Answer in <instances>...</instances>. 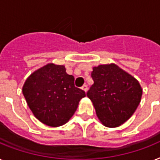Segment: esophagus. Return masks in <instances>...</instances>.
Here are the masks:
<instances>
[{"mask_svg":"<svg viewBox=\"0 0 160 160\" xmlns=\"http://www.w3.org/2000/svg\"><path fill=\"white\" fill-rule=\"evenodd\" d=\"M81 89H82L83 90H84V91L86 92V91H87V89H88V86H87V84H84V85H83V86L81 87Z\"/></svg>","mask_w":160,"mask_h":160,"instance_id":"34e87169","label":"esophagus"}]
</instances>
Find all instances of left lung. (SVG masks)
Listing matches in <instances>:
<instances>
[{"mask_svg": "<svg viewBox=\"0 0 160 160\" xmlns=\"http://www.w3.org/2000/svg\"><path fill=\"white\" fill-rule=\"evenodd\" d=\"M93 84L87 92L98 119L108 127H117L127 121L138 107L142 89L133 76L115 64L93 68Z\"/></svg>", "mask_w": 160, "mask_h": 160, "instance_id": "left-lung-1", "label": "left lung"}]
</instances>
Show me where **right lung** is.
Here are the masks:
<instances>
[{
	"instance_id": "1",
	"label": "right lung",
	"mask_w": 160,
	"mask_h": 160,
	"mask_svg": "<svg viewBox=\"0 0 160 160\" xmlns=\"http://www.w3.org/2000/svg\"><path fill=\"white\" fill-rule=\"evenodd\" d=\"M75 78L64 66L48 64L26 80L23 94L33 115L50 127L67 123L85 92L75 86Z\"/></svg>"
}]
</instances>
